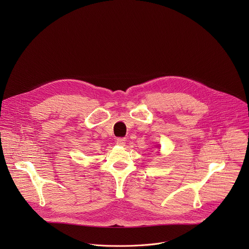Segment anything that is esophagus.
Listing matches in <instances>:
<instances>
[{
  "label": "esophagus",
  "mask_w": 249,
  "mask_h": 249,
  "mask_svg": "<svg viewBox=\"0 0 249 249\" xmlns=\"http://www.w3.org/2000/svg\"><path fill=\"white\" fill-rule=\"evenodd\" d=\"M116 143L119 146H124L126 144V140H125V138H118L116 140Z\"/></svg>",
  "instance_id": "1"
}]
</instances>
